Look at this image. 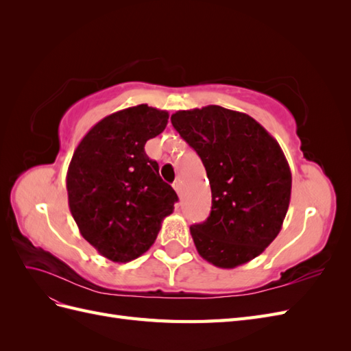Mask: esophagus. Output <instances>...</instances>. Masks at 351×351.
<instances>
[{
	"mask_svg": "<svg viewBox=\"0 0 351 351\" xmlns=\"http://www.w3.org/2000/svg\"><path fill=\"white\" fill-rule=\"evenodd\" d=\"M173 187H174V190H176V192H177V195H178V196H182V195H183L184 189H183V183H182V180H176L174 184H173Z\"/></svg>",
	"mask_w": 351,
	"mask_h": 351,
	"instance_id": "34e87169",
	"label": "esophagus"
}]
</instances>
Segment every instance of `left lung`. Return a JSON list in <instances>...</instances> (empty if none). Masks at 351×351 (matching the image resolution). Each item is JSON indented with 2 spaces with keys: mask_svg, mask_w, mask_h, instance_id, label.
Returning <instances> with one entry per match:
<instances>
[{
  "mask_svg": "<svg viewBox=\"0 0 351 351\" xmlns=\"http://www.w3.org/2000/svg\"><path fill=\"white\" fill-rule=\"evenodd\" d=\"M171 123L205 165L208 219L190 227L199 254L236 268L267 249L290 205L291 171L278 142L250 115L208 105L177 111Z\"/></svg>",
  "mask_w": 351,
  "mask_h": 351,
  "instance_id": "1",
  "label": "left lung"
}]
</instances>
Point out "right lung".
Listing matches in <instances>:
<instances>
[{
	"label": "right lung",
	"instance_id": "add662e5",
	"mask_svg": "<svg viewBox=\"0 0 351 351\" xmlns=\"http://www.w3.org/2000/svg\"><path fill=\"white\" fill-rule=\"evenodd\" d=\"M168 117L146 104L117 111L95 124L73 154L70 212L83 239L112 262H130L149 249L178 200L145 152Z\"/></svg>",
	"mask_w": 351,
	"mask_h": 351
}]
</instances>
